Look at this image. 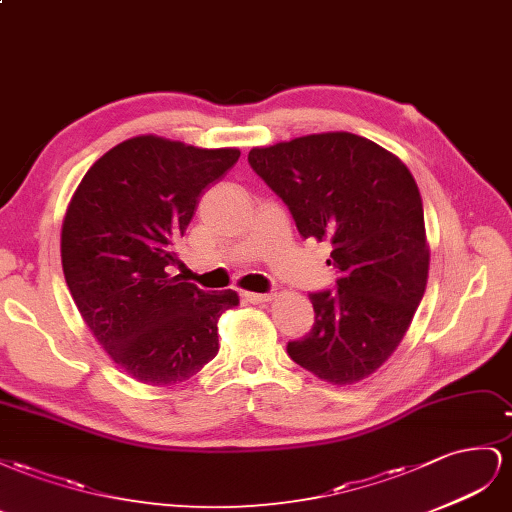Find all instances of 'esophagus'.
I'll use <instances>...</instances> for the list:
<instances>
[{
	"label": "esophagus",
	"instance_id": "1",
	"mask_svg": "<svg viewBox=\"0 0 512 512\" xmlns=\"http://www.w3.org/2000/svg\"><path fill=\"white\" fill-rule=\"evenodd\" d=\"M242 298L251 304H264V302H270L274 296L272 294H251V291H244Z\"/></svg>",
	"mask_w": 512,
	"mask_h": 512
}]
</instances>
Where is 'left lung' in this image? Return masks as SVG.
Listing matches in <instances>:
<instances>
[{
	"mask_svg": "<svg viewBox=\"0 0 512 512\" xmlns=\"http://www.w3.org/2000/svg\"><path fill=\"white\" fill-rule=\"evenodd\" d=\"M248 163L302 238L332 242L328 264L339 270L337 291L309 294L315 324L287 354L330 384H356L392 356L425 296L429 246L412 173L352 133L253 148Z\"/></svg>",
	"mask_w": 512,
	"mask_h": 512,
	"instance_id": "1",
	"label": "left lung"
}]
</instances>
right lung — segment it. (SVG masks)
<instances>
[{"label":"right lung","mask_w":512,"mask_h":512,"mask_svg":"<svg viewBox=\"0 0 512 512\" xmlns=\"http://www.w3.org/2000/svg\"><path fill=\"white\" fill-rule=\"evenodd\" d=\"M238 158L236 148L141 135L100 156L70 199L66 285L96 341L137 382H186L218 354V317L238 294H208L171 270L201 193Z\"/></svg>","instance_id":"right-lung-1"}]
</instances>
